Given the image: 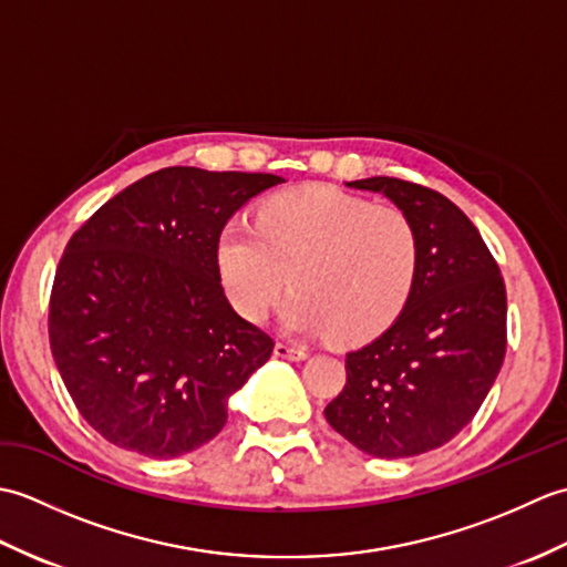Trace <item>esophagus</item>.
<instances>
[{"label": "esophagus", "mask_w": 567, "mask_h": 567, "mask_svg": "<svg viewBox=\"0 0 567 567\" xmlns=\"http://www.w3.org/2000/svg\"><path fill=\"white\" fill-rule=\"evenodd\" d=\"M275 355L277 358H287V360H305L309 355V351H307V348H302V346L277 341L275 343Z\"/></svg>", "instance_id": "obj_1"}]
</instances>
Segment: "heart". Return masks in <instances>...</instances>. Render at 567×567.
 Listing matches in <instances>:
<instances>
[{
    "mask_svg": "<svg viewBox=\"0 0 567 567\" xmlns=\"http://www.w3.org/2000/svg\"><path fill=\"white\" fill-rule=\"evenodd\" d=\"M228 302L262 321L290 280L285 323L363 341L402 315L419 280L421 236L394 204L333 187L287 192L260 204L256 221H228L214 246Z\"/></svg>",
    "mask_w": 567,
    "mask_h": 567,
    "instance_id": "1",
    "label": "heart"
}]
</instances>
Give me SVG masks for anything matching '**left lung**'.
I'll list each match as a JSON object with an SVG mask.
<instances>
[{"instance_id":"1","label":"left lung","mask_w":567,"mask_h":567,"mask_svg":"<svg viewBox=\"0 0 567 567\" xmlns=\"http://www.w3.org/2000/svg\"><path fill=\"white\" fill-rule=\"evenodd\" d=\"M382 192L421 236L419 280L375 341L346 353V384L323 409L360 451L409 457L457 436L507 353V290L475 224L441 192L400 177L348 183Z\"/></svg>"}]
</instances>
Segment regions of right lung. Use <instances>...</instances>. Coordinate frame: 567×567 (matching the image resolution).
Here are the masks:
<instances>
[{"mask_svg":"<svg viewBox=\"0 0 567 567\" xmlns=\"http://www.w3.org/2000/svg\"><path fill=\"white\" fill-rule=\"evenodd\" d=\"M268 173L163 167L70 236L48 339L72 402L118 449L175 457L226 424V400L270 358L272 336L236 315L216 272L226 221Z\"/></svg>","mask_w":567,"mask_h":567,"instance_id":"right-lung-1","label":"right lung"}]
</instances>
